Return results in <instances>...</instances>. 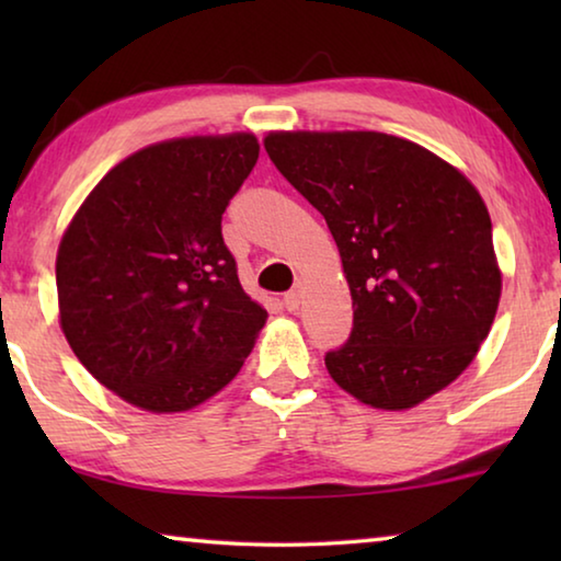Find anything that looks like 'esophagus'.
<instances>
[{
  "label": "esophagus",
  "mask_w": 561,
  "mask_h": 561,
  "mask_svg": "<svg viewBox=\"0 0 561 561\" xmlns=\"http://www.w3.org/2000/svg\"><path fill=\"white\" fill-rule=\"evenodd\" d=\"M282 301H284V307H287V311H297L299 304H301V289L294 287L291 291L284 294Z\"/></svg>",
  "instance_id": "1"
}]
</instances>
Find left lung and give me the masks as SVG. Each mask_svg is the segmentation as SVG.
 <instances>
[{
  "label": "left lung",
  "mask_w": 561,
  "mask_h": 561,
  "mask_svg": "<svg viewBox=\"0 0 561 561\" xmlns=\"http://www.w3.org/2000/svg\"><path fill=\"white\" fill-rule=\"evenodd\" d=\"M264 148L339 247L354 329L327 354L329 376L381 411L450 386L502 294L478 187L428 148L378 130H270Z\"/></svg>",
  "instance_id": "1"
}]
</instances>
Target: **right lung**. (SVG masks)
I'll return each instance as SVG.
<instances>
[{
	"label": "right lung",
	"instance_id": "add662e5",
	"mask_svg": "<svg viewBox=\"0 0 561 561\" xmlns=\"http://www.w3.org/2000/svg\"><path fill=\"white\" fill-rule=\"evenodd\" d=\"M257 158L244 130L160 140L113 165L64 230V336L101 386L140 411L183 413L220 393L267 324L220 225Z\"/></svg>",
	"mask_w": 561,
	"mask_h": 561
}]
</instances>
